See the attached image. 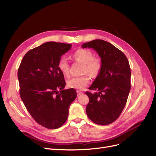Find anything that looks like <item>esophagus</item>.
I'll return each mask as SVG.
<instances>
[{
	"label": "esophagus",
	"mask_w": 156,
	"mask_h": 156,
	"mask_svg": "<svg viewBox=\"0 0 156 156\" xmlns=\"http://www.w3.org/2000/svg\"><path fill=\"white\" fill-rule=\"evenodd\" d=\"M83 94V92H81V91H79V90H77V96L81 95V94Z\"/></svg>",
	"instance_id": "esophagus-1"
}]
</instances>
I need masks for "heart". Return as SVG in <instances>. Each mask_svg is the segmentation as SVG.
I'll list each match as a JSON object with an SVG mask.
<instances>
[{"label":"heart","mask_w":156,"mask_h":156,"mask_svg":"<svg viewBox=\"0 0 156 156\" xmlns=\"http://www.w3.org/2000/svg\"><path fill=\"white\" fill-rule=\"evenodd\" d=\"M73 58L79 62L84 64V72H87L91 76L95 77L100 72L101 68V63L98 58H94L92 52L85 49H80L75 52ZM58 68L64 75L69 73V64L68 59L62 56L58 62ZM90 82L87 75L80 77H73L67 81V85L71 88L83 90L86 88Z\"/></svg>","instance_id":"heart-1"}]
</instances>
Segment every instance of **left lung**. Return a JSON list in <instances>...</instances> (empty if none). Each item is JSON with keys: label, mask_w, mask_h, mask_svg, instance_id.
<instances>
[{"label": "left lung", "mask_w": 156, "mask_h": 156, "mask_svg": "<svg viewBox=\"0 0 156 156\" xmlns=\"http://www.w3.org/2000/svg\"><path fill=\"white\" fill-rule=\"evenodd\" d=\"M82 48H92L100 56L101 68L90 90L88 117L98 125H108L120 115L131 88V69L126 55L115 46L102 40L84 43Z\"/></svg>", "instance_id": "8db88e82"}]
</instances>
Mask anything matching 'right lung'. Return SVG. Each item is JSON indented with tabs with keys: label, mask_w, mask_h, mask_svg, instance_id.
Returning <instances> with one entry per match:
<instances>
[{
	"label": "right lung",
	"mask_w": 156,
	"mask_h": 156,
	"mask_svg": "<svg viewBox=\"0 0 156 156\" xmlns=\"http://www.w3.org/2000/svg\"><path fill=\"white\" fill-rule=\"evenodd\" d=\"M72 45L49 41L29 51L21 60L17 77L20 94L27 111L40 125L57 129L67 120L69 107L77 97L65 90L58 62Z\"/></svg>",
	"instance_id": "right-lung-1"
}]
</instances>
